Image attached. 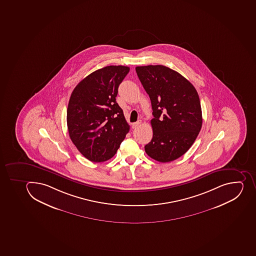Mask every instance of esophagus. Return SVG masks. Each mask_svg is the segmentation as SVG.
<instances>
[{
    "mask_svg": "<svg viewBox=\"0 0 256 256\" xmlns=\"http://www.w3.org/2000/svg\"><path fill=\"white\" fill-rule=\"evenodd\" d=\"M140 124H141V120H138V122H136L132 124V128H136V127H138Z\"/></svg>",
    "mask_w": 256,
    "mask_h": 256,
    "instance_id": "1",
    "label": "esophagus"
}]
</instances>
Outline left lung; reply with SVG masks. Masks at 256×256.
<instances>
[{
    "mask_svg": "<svg viewBox=\"0 0 256 256\" xmlns=\"http://www.w3.org/2000/svg\"><path fill=\"white\" fill-rule=\"evenodd\" d=\"M151 100L154 136L145 145L150 158L170 162L191 148L202 129V114L195 87L181 74L163 65L136 68Z\"/></svg>",
    "mask_w": 256,
    "mask_h": 256,
    "instance_id": "8db88e82",
    "label": "left lung"
}]
</instances>
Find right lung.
<instances>
[{
	"label": "right lung",
	"mask_w": 256,
	"mask_h": 256,
	"mask_svg": "<svg viewBox=\"0 0 256 256\" xmlns=\"http://www.w3.org/2000/svg\"><path fill=\"white\" fill-rule=\"evenodd\" d=\"M129 71L122 65L98 69L80 80L72 93L67 110L69 137L90 162L112 158L129 132L116 101L119 84Z\"/></svg>",
	"instance_id": "add662e5"
}]
</instances>
